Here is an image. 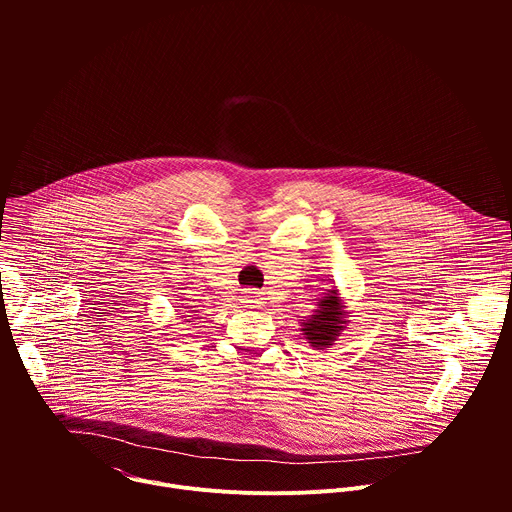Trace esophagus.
Returning a JSON list of instances; mask_svg holds the SVG:
<instances>
[{"label":"esophagus","instance_id":"34e87169","mask_svg":"<svg viewBox=\"0 0 512 512\" xmlns=\"http://www.w3.org/2000/svg\"><path fill=\"white\" fill-rule=\"evenodd\" d=\"M241 304L245 306V308H255V306H259L261 302H259V294L257 291H245V296L241 298Z\"/></svg>","mask_w":512,"mask_h":512}]
</instances>
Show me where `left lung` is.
Instances as JSON below:
<instances>
[{"instance_id":"left-lung-1","label":"left lung","mask_w":512,"mask_h":512,"mask_svg":"<svg viewBox=\"0 0 512 512\" xmlns=\"http://www.w3.org/2000/svg\"><path fill=\"white\" fill-rule=\"evenodd\" d=\"M300 326V332L314 350H324L336 344L348 326V310L340 298V291L336 287L326 289L322 298H318L312 316L302 320Z\"/></svg>"}]
</instances>
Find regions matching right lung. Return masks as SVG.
Here are the masks:
<instances>
[{"mask_svg":"<svg viewBox=\"0 0 512 512\" xmlns=\"http://www.w3.org/2000/svg\"><path fill=\"white\" fill-rule=\"evenodd\" d=\"M192 312H194V310H192Z\"/></svg>","mask_w":512,"mask_h":512,"instance_id":"right-lung-1","label":"right lung"}]
</instances>
